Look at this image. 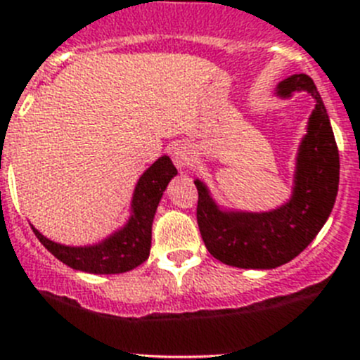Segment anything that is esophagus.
<instances>
[{
	"label": "esophagus",
	"instance_id": "1",
	"mask_svg": "<svg viewBox=\"0 0 360 360\" xmlns=\"http://www.w3.org/2000/svg\"><path fill=\"white\" fill-rule=\"evenodd\" d=\"M173 160L180 171H186L193 164V155L187 148H176L173 151Z\"/></svg>",
	"mask_w": 360,
	"mask_h": 360
}]
</instances>
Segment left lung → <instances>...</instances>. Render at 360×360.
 <instances>
[{
	"mask_svg": "<svg viewBox=\"0 0 360 360\" xmlns=\"http://www.w3.org/2000/svg\"><path fill=\"white\" fill-rule=\"evenodd\" d=\"M294 91H308L316 108L299 146L294 189L287 203L269 212L221 211L207 186L195 180L200 234L209 252L225 265L238 269L285 265L307 249L333 209L339 189V149L328 113L307 73H294L279 82V97L287 98Z\"/></svg>",
	"mask_w": 360,
	"mask_h": 360,
	"instance_id": "1",
	"label": "left lung"
}]
</instances>
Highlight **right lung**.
I'll return each instance as SVG.
<instances>
[{
  "label": "right lung",
  "instance_id": "right-lung-1",
  "mask_svg": "<svg viewBox=\"0 0 360 360\" xmlns=\"http://www.w3.org/2000/svg\"><path fill=\"white\" fill-rule=\"evenodd\" d=\"M176 167L169 157H160L144 171L131 200V216L128 224L115 231L101 243L70 247L44 238L37 229L32 227L37 240L63 262L75 270L90 274H122L142 265L149 257L151 249V225L155 212L165 187L176 174Z\"/></svg>",
  "mask_w": 360,
  "mask_h": 360
}]
</instances>
